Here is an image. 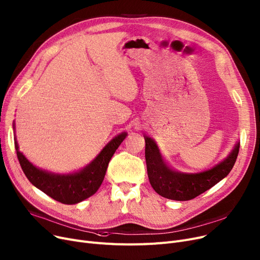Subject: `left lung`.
Here are the masks:
<instances>
[{"instance_id": "8db88e82", "label": "left lung", "mask_w": 260, "mask_h": 260, "mask_svg": "<svg viewBox=\"0 0 260 260\" xmlns=\"http://www.w3.org/2000/svg\"><path fill=\"white\" fill-rule=\"evenodd\" d=\"M144 139L147 172L152 188L159 196L176 201L191 200L224 179L236 162L240 146L237 142L229 155L211 169L187 174L167 164L153 139L146 135Z\"/></svg>"}]
</instances>
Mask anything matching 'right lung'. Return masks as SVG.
<instances>
[{"label": "right lung", "instance_id": "right-lung-1", "mask_svg": "<svg viewBox=\"0 0 260 260\" xmlns=\"http://www.w3.org/2000/svg\"><path fill=\"white\" fill-rule=\"evenodd\" d=\"M127 135V132H121L116 135L103 148V150L90 164L72 174H55L35 166L19 150L16 137L15 147L22 170L35 187L58 202L77 204L93 196L101 187L111 157Z\"/></svg>", "mask_w": 260, "mask_h": 260}]
</instances>
